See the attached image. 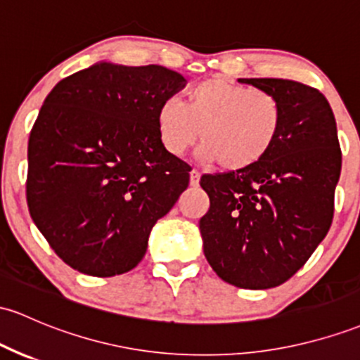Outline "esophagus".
Here are the masks:
<instances>
[{"mask_svg": "<svg viewBox=\"0 0 360 360\" xmlns=\"http://www.w3.org/2000/svg\"><path fill=\"white\" fill-rule=\"evenodd\" d=\"M200 177H201V172L198 171V169H193L191 176H189V183H191V186H198Z\"/></svg>", "mask_w": 360, "mask_h": 360, "instance_id": "obj_1", "label": "esophagus"}]
</instances>
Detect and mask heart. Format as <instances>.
I'll use <instances>...</instances> for the list:
<instances>
[{
    "label": "heart",
    "instance_id": "heart-1",
    "mask_svg": "<svg viewBox=\"0 0 360 360\" xmlns=\"http://www.w3.org/2000/svg\"><path fill=\"white\" fill-rule=\"evenodd\" d=\"M155 122L162 147L171 155L186 153L200 136L205 159L225 171H243L275 147L283 109L266 90L212 77L189 86L183 104L162 102Z\"/></svg>",
    "mask_w": 360,
    "mask_h": 360
}]
</instances>
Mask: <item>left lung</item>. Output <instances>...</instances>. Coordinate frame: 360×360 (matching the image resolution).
Wrapping results in <instances>:
<instances>
[{
  "instance_id": "8db88e82",
  "label": "left lung",
  "mask_w": 360,
  "mask_h": 360,
  "mask_svg": "<svg viewBox=\"0 0 360 360\" xmlns=\"http://www.w3.org/2000/svg\"><path fill=\"white\" fill-rule=\"evenodd\" d=\"M239 82L278 98L282 131L258 164L201 177L210 208L200 231L207 262L224 282L271 289L301 270L330 231L342 150L318 89L282 78Z\"/></svg>"
}]
</instances>
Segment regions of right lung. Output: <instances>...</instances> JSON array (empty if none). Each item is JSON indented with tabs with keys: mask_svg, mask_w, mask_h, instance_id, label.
<instances>
[{
	"mask_svg": "<svg viewBox=\"0 0 360 360\" xmlns=\"http://www.w3.org/2000/svg\"><path fill=\"white\" fill-rule=\"evenodd\" d=\"M186 85L159 65L97 63L63 78L29 136L27 205L49 246L85 275L133 270L191 167L157 133V109Z\"/></svg>",
	"mask_w": 360,
	"mask_h": 360,
	"instance_id": "right-lung-1",
	"label": "right lung"
}]
</instances>
